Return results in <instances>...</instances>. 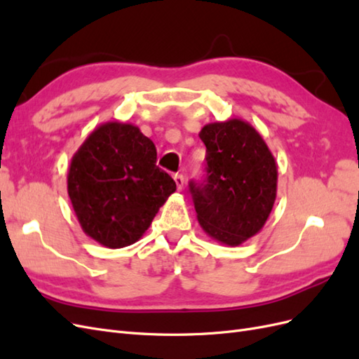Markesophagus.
Returning <instances> with one entry per match:
<instances>
[{
	"mask_svg": "<svg viewBox=\"0 0 359 359\" xmlns=\"http://www.w3.org/2000/svg\"><path fill=\"white\" fill-rule=\"evenodd\" d=\"M173 180H175L177 189L182 190V187H184V177L181 175V173H175V175H173Z\"/></svg>",
	"mask_w": 359,
	"mask_h": 359,
	"instance_id": "34e87169",
	"label": "esophagus"
}]
</instances>
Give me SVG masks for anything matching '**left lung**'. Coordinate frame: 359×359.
<instances>
[{
  "instance_id": "obj_1",
  "label": "left lung",
  "mask_w": 359,
  "mask_h": 359,
  "mask_svg": "<svg viewBox=\"0 0 359 359\" xmlns=\"http://www.w3.org/2000/svg\"><path fill=\"white\" fill-rule=\"evenodd\" d=\"M206 177L189 187L203 231L240 245L262 229L277 194V165L256 130L241 119L206 124Z\"/></svg>"
}]
</instances>
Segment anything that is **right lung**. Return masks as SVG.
I'll return each mask as SVG.
<instances>
[{"label": "right lung", "mask_w": 359, "mask_h": 359, "mask_svg": "<svg viewBox=\"0 0 359 359\" xmlns=\"http://www.w3.org/2000/svg\"><path fill=\"white\" fill-rule=\"evenodd\" d=\"M153 140L132 124L106 123L72 158L67 190L83 232L109 248L136 243L177 190Z\"/></svg>", "instance_id": "right-lung-1"}]
</instances>
